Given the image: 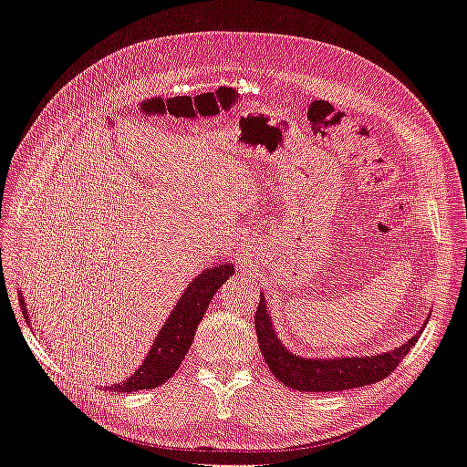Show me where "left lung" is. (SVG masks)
Masks as SVG:
<instances>
[{
	"instance_id": "8db88e82",
	"label": "left lung",
	"mask_w": 467,
	"mask_h": 467,
	"mask_svg": "<svg viewBox=\"0 0 467 467\" xmlns=\"http://www.w3.org/2000/svg\"><path fill=\"white\" fill-rule=\"evenodd\" d=\"M422 330L424 326L402 346L390 351H383V354L377 356L302 358L293 354L291 349H286L281 339L276 337L263 293L259 300V308L255 312L257 342L271 373L283 385L296 390H306V393H327V390L356 389L385 379L387 375L395 371V368H399V363L409 354L410 348L419 342Z\"/></svg>"
}]
</instances>
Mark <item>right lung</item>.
<instances>
[{
  "label": "right lung",
  "mask_w": 467,
  "mask_h": 467,
  "mask_svg": "<svg viewBox=\"0 0 467 467\" xmlns=\"http://www.w3.org/2000/svg\"><path fill=\"white\" fill-rule=\"evenodd\" d=\"M234 275V263L212 265V267L198 273L194 279L184 288L171 317L162 324L153 346H150L147 358L140 368L130 377H125L121 383H113L108 387L116 393H140L143 389H155L167 383L179 369L188 348H191L196 327L202 322L210 300L216 295L218 288ZM19 305L25 322L29 320L27 302L19 291Z\"/></svg>",
  "instance_id": "right-lung-1"
}]
</instances>
